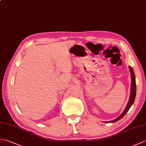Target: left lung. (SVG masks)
Masks as SVG:
<instances>
[{
    "instance_id": "left-lung-1",
    "label": "left lung",
    "mask_w": 146,
    "mask_h": 146,
    "mask_svg": "<svg viewBox=\"0 0 146 146\" xmlns=\"http://www.w3.org/2000/svg\"><path fill=\"white\" fill-rule=\"evenodd\" d=\"M129 70L131 72V78H132V83H131V94H130V98H129V102L127 104V106L125 108V110L123 111V113L119 116V117L116 118L113 120H111L110 121H107V123H114L118 121L119 119H120L121 118H122L125 115V114L128 112V111L129 110V109L131 107V106L133 104L134 99H135L136 98V80H135V74H134V71L132 67L129 66Z\"/></svg>"
}]
</instances>
